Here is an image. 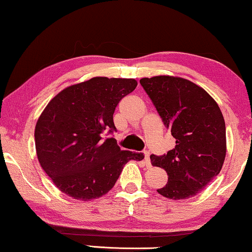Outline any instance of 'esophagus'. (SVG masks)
Listing matches in <instances>:
<instances>
[{
    "instance_id": "34e87169",
    "label": "esophagus",
    "mask_w": 252,
    "mask_h": 252,
    "mask_svg": "<svg viewBox=\"0 0 252 252\" xmlns=\"http://www.w3.org/2000/svg\"><path fill=\"white\" fill-rule=\"evenodd\" d=\"M143 155H144V163H146V166L147 167H150L151 166V163H150V154L149 151H143Z\"/></svg>"
}]
</instances>
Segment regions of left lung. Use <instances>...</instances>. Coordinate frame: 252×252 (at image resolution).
I'll return each instance as SVG.
<instances>
[{
    "instance_id": "8db88e82",
    "label": "left lung",
    "mask_w": 252,
    "mask_h": 252,
    "mask_svg": "<svg viewBox=\"0 0 252 252\" xmlns=\"http://www.w3.org/2000/svg\"><path fill=\"white\" fill-rule=\"evenodd\" d=\"M140 84L175 139L174 149L166 155L150 156L151 164L168 175L157 191L171 199L192 197L219 174L225 160L222 113L204 89L187 79L158 75Z\"/></svg>"
}]
</instances>
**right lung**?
Wrapping results in <instances>:
<instances>
[{
	"label": "right lung",
	"mask_w": 252,
	"mask_h": 252,
	"mask_svg": "<svg viewBox=\"0 0 252 252\" xmlns=\"http://www.w3.org/2000/svg\"><path fill=\"white\" fill-rule=\"evenodd\" d=\"M134 79L95 77L65 88L37 119V159L55 186L79 201L105 195L124 165L142 160V153L120 150L113 137V113L120 99L136 88Z\"/></svg>",
	"instance_id": "add662e5"
}]
</instances>
